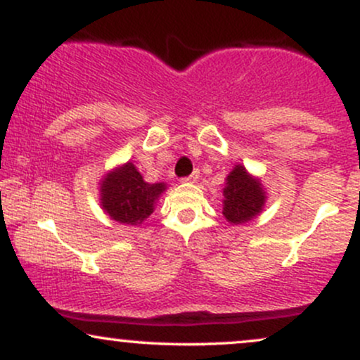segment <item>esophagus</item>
Listing matches in <instances>:
<instances>
[{
    "instance_id": "esophagus-1",
    "label": "esophagus",
    "mask_w": 360,
    "mask_h": 360,
    "mask_svg": "<svg viewBox=\"0 0 360 360\" xmlns=\"http://www.w3.org/2000/svg\"><path fill=\"white\" fill-rule=\"evenodd\" d=\"M198 177H200V172H198V171H194L191 176L184 177V179H183V183H196V181H198Z\"/></svg>"
}]
</instances>
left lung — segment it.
Wrapping results in <instances>:
<instances>
[{"mask_svg": "<svg viewBox=\"0 0 360 360\" xmlns=\"http://www.w3.org/2000/svg\"><path fill=\"white\" fill-rule=\"evenodd\" d=\"M267 193L259 177L252 176L242 164H235L223 188V217L232 225H242L262 213Z\"/></svg>", "mask_w": 360, "mask_h": 360, "instance_id": "left-lung-1", "label": "left lung"}]
</instances>
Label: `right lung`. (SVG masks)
Instances as JSON below:
<instances>
[{"mask_svg":"<svg viewBox=\"0 0 360 360\" xmlns=\"http://www.w3.org/2000/svg\"><path fill=\"white\" fill-rule=\"evenodd\" d=\"M166 183H147L134 162H125L106 172L100 181V205L111 220L123 225H140L150 217Z\"/></svg>","mask_w":360,"mask_h":360,"instance_id":"right-lung-1","label":"right lung"}]
</instances>
